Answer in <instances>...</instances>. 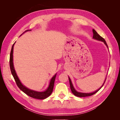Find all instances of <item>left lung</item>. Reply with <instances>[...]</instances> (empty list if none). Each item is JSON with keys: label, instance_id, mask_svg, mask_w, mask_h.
<instances>
[{"label": "left lung", "instance_id": "left-lung-1", "mask_svg": "<svg viewBox=\"0 0 120 120\" xmlns=\"http://www.w3.org/2000/svg\"><path fill=\"white\" fill-rule=\"evenodd\" d=\"M93 31V38L95 40H98V41H101V42H103L104 44H105L106 45V46L107 47V48H108V45L106 43V41L105 40V39H104V38H103L101 37L100 35H99L98 33H97V32L95 31V30L94 29H93L92 30ZM68 79H69V81H70V88H71V91H72V92L73 93L74 95H75V96H77V97H80V98H82V97H86V96H91L93 95V94H95L96 92H98L100 90V89L101 88V87L103 86L104 84L105 83V81H106V77L105 78V81H104V83L103 84V85L101 86L100 88H99L98 90H97L96 91L93 92H92V93H82V92H78L76 91L75 88H74L73 86V85L72 84V81H71V80L70 78L68 77Z\"/></svg>", "mask_w": 120, "mask_h": 120}]
</instances>
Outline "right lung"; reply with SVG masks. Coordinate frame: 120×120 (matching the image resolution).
<instances>
[{
  "label": "right lung",
  "instance_id": "right-lung-1",
  "mask_svg": "<svg viewBox=\"0 0 120 120\" xmlns=\"http://www.w3.org/2000/svg\"><path fill=\"white\" fill-rule=\"evenodd\" d=\"M30 30H26V31H25L24 33L28 31H30ZM14 44L12 46L11 52H10V70H11V71L12 74L13 76L15 82H16V85L18 86V87L20 89V90H22V92H24L25 94H26L27 95L29 96L30 97H31L32 98L39 99H43L46 98L48 96H50V94L52 92L53 86H54L55 80V78H56L57 74H56L52 78V79H51L49 82V85L48 86V87L47 88L46 90L44 91L39 92V91L32 90H31V89L27 88L26 86H24L20 80L19 79V78L18 77V76L16 74V73L15 72V70L14 69V64H13V47H14Z\"/></svg>",
  "mask_w": 120,
  "mask_h": 120
}]
</instances>
